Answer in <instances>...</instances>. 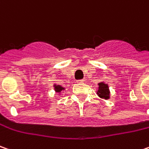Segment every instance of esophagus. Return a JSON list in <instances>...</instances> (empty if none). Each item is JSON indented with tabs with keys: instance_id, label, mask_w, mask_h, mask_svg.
Listing matches in <instances>:
<instances>
[{
	"instance_id": "obj_1",
	"label": "esophagus",
	"mask_w": 149,
	"mask_h": 149,
	"mask_svg": "<svg viewBox=\"0 0 149 149\" xmlns=\"http://www.w3.org/2000/svg\"><path fill=\"white\" fill-rule=\"evenodd\" d=\"M77 83H83V82H84V80L83 79L77 80Z\"/></svg>"
}]
</instances>
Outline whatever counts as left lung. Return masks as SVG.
<instances>
[{
  "label": "left lung",
  "mask_w": 149,
  "mask_h": 149,
  "mask_svg": "<svg viewBox=\"0 0 149 149\" xmlns=\"http://www.w3.org/2000/svg\"><path fill=\"white\" fill-rule=\"evenodd\" d=\"M98 95L100 98H104V99H109V88H108V85L105 84L103 82L99 83V91L97 92Z\"/></svg>",
  "instance_id": "1"
}]
</instances>
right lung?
Segmentation results:
<instances>
[{"label":"right lung","instance_id":"add662e5","mask_svg":"<svg viewBox=\"0 0 149 149\" xmlns=\"http://www.w3.org/2000/svg\"><path fill=\"white\" fill-rule=\"evenodd\" d=\"M54 87H55V91H56L57 92H60L61 91H63V89H64L63 87H62V86H59V85L58 86H55Z\"/></svg>","mask_w":149,"mask_h":149}]
</instances>
